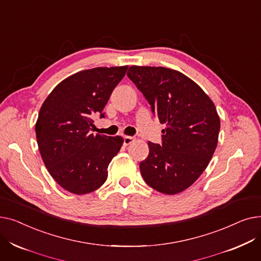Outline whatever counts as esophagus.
<instances>
[{
	"mask_svg": "<svg viewBox=\"0 0 261 261\" xmlns=\"http://www.w3.org/2000/svg\"><path fill=\"white\" fill-rule=\"evenodd\" d=\"M133 141H134V139L132 138V136H128V135L123 136V145H125V146L130 145Z\"/></svg>",
	"mask_w": 261,
	"mask_h": 261,
	"instance_id": "1",
	"label": "esophagus"
}]
</instances>
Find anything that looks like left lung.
<instances>
[{
  "label": "left lung",
  "instance_id": "8db88e82",
  "mask_svg": "<svg viewBox=\"0 0 261 261\" xmlns=\"http://www.w3.org/2000/svg\"><path fill=\"white\" fill-rule=\"evenodd\" d=\"M127 75L166 125L162 145L149 142V155L140 163L144 180L159 193H182L199 179L216 150L220 130L216 107L179 71L132 65Z\"/></svg>",
  "mask_w": 261,
  "mask_h": 261
}]
</instances>
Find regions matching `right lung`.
<instances>
[{"instance_id":"add662e5","label":"right lung","mask_w":261,"mask_h":261,"mask_svg":"<svg viewBox=\"0 0 261 261\" xmlns=\"http://www.w3.org/2000/svg\"><path fill=\"white\" fill-rule=\"evenodd\" d=\"M128 65L95 67L71 75L56 86L36 122L39 151L53 179L75 195H87L107 180L108 166L120 150L121 136L93 134Z\"/></svg>"}]
</instances>
